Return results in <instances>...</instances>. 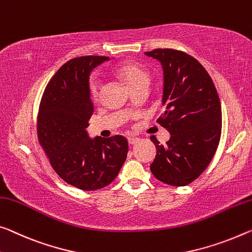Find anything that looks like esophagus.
Here are the masks:
<instances>
[{
    "instance_id": "34e87169",
    "label": "esophagus",
    "mask_w": 252,
    "mask_h": 252,
    "mask_svg": "<svg viewBox=\"0 0 252 252\" xmlns=\"http://www.w3.org/2000/svg\"><path fill=\"white\" fill-rule=\"evenodd\" d=\"M138 141H139L138 137H128V143H129L130 145L135 144V143H137Z\"/></svg>"
}]
</instances>
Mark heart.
Listing matches in <instances>:
<instances>
[{"mask_svg":"<svg viewBox=\"0 0 252 252\" xmlns=\"http://www.w3.org/2000/svg\"><path fill=\"white\" fill-rule=\"evenodd\" d=\"M116 72L123 77L124 81H125L127 86L130 89H134L135 87H137L142 83H149L150 74L148 69L143 67L141 64L136 63V62H124V63L119 64L116 67ZM100 88H101V82H100L99 76L96 74L91 75L90 79H89L88 90L89 94H90L92 99L95 100L99 98Z\"/></svg>","mask_w":252,"mask_h":252,"instance_id":"heart-1","label":"heart"}]
</instances>
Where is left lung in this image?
<instances>
[{"mask_svg": "<svg viewBox=\"0 0 252 252\" xmlns=\"http://www.w3.org/2000/svg\"><path fill=\"white\" fill-rule=\"evenodd\" d=\"M145 55L163 68L164 113L158 123L171 134L165 145L152 135L157 156L151 171L158 180L181 187L192 183L211 163L222 130V109L212 77L192 56L158 48Z\"/></svg>", "mask_w": 252, "mask_h": 252, "instance_id": "obj_1", "label": "left lung"}]
</instances>
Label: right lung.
<instances>
[{
    "label": "right lung",
    "instance_id": "obj_1",
    "mask_svg": "<svg viewBox=\"0 0 252 252\" xmlns=\"http://www.w3.org/2000/svg\"><path fill=\"white\" fill-rule=\"evenodd\" d=\"M106 56H81L59 68L42 94L37 134L50 165L65 183L98 190L113 183L125 162L128 142L122 135L88 136L94 103L88 90L92 69Z\"/></svg>",
    "mask_w": 252,
    "mask_h": 252
}]
</instances>
